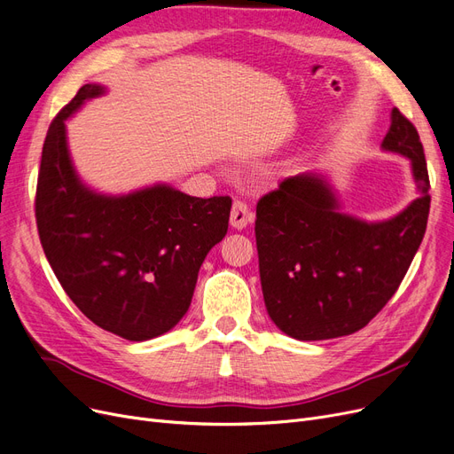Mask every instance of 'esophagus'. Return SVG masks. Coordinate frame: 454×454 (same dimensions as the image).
<instances>
[{"instance_id":"1","label":"esophagus","mask_w":454,"mask_h":454,"mask_svg":"<svg viewBox=\"0 0 454 454\" xmlns=\"http://www.w3.org/2000/svg\"><path fill=\"white\" fill-rule=\"evenodd\" d=\"M254 222V214L250 210V206L244 200L237 199L232 202V210H231V227L235 229H244L246 225H250Z\"/></svg>"}]
</instances>
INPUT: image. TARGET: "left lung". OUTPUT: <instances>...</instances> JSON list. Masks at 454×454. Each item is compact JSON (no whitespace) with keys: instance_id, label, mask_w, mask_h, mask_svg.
Here are the masks:
<instances>
[{"instance_id":"8db88e82","label":"left lung","mask_w":454,"mask_h":454,"mask_svg":"<svg viewBox=\"0 0 454 454\" xmlns=\"http://www.w3.org/2000/svg\"><path fill=\"white\" fill-rule=\"evenodd\" d=\"M382 147L405 155L420 195L395 217L365 223L339 212L316 174L286 177L257 202L259 277L270 320L299 340L356 333L388 303L424 239L430 177L420 136L392 109Z\"/></svg>"}]
</instances>
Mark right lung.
Here are the masks:
<instances>
[{"label":"right lung","instance_id":"obj_1","mask_svg":"<svg viewBox=\"0 0 454 454\" xmlns=\"http://www.w3.org/2000/svg\"><path fill=\"white\" fill-rule=\"evenodd\" d=\"M102 92L83 85L51 122L35 189L37 232L64 292L90 322L147 340L184 318L206 254L227 235L231 197H189L168 185L127 197L89 191L72 167L64 121Z\"/></svg>","mask_w":454,"mask_h":454}]
</instances>
